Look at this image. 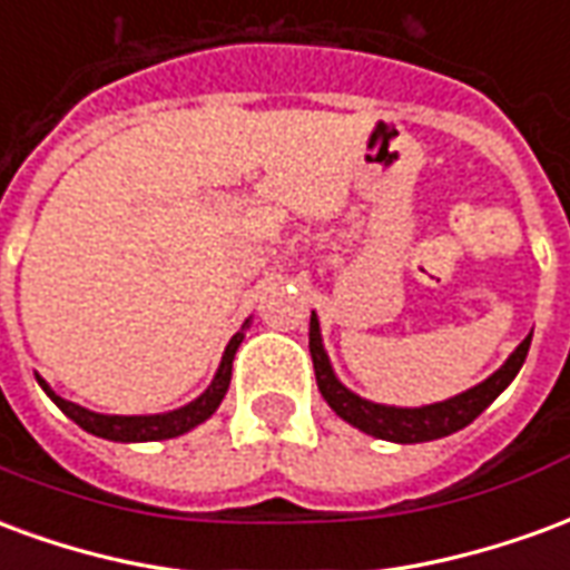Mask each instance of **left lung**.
Instances as JSON below:
<instances>
[{"label": "left lung", "mask_w": 570, "mask_h": 570, "mask_svg": "<svg viewBox=\"0 0 570 570\" xmlns=\"http://www.w3.org/2000/svg\"><path fill=\"white\" fill-rule=\"evenodd\" d=\"M308 347L311 360H314V375H317V387H321L323 400L330 403L338 419H345L347 424H354L370 436L387 442H430L449 436L454 430L466 428L470 421L479 419L485 409L498 400L507 384L513 382L515 372L522 370V363L528 357V347H531V335H528L522 345L515 347L513 354L507 357L501 370L489 375L485 382L470 387L464 394L452 396V400H442V403H430V406L419 409H400V406H382V403H370L354 391H347L345 384L335 379L330 357L323 351L321 338V321L317 314H311V333H308Z\"/></svg>", "instance_id": "1"}]
</instances>
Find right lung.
I'll use <instances>...</instances> for the list:
<instances>
[{
	"label": "right lung",
	"mask_w": 570,
	"mask_h": 570,
	"mask_svg": "<svg viewBox=\"0 0 570 570\" xmlns=\"http://www.w3.org/2000/svg\"><path fill=\"white\" fill-rule=\"evenodd\" d=\"M247 323H244V326H247ZM240 342H244V330L232 335V342L225 345L223 363H219V370L213 375L210 387H207L198 400H191L188 406L174 409V412H161V415H100V412L76 406V403H69L63 396H57L55 391L48 387V382L39 379V375H36V382L42 384L45 394L55 400L67 419H72L81 430H88L94 436H104V440L112 442L174 440V436H183V433H188L191 428H198L200 421H207L213 412L219 409L225 391H228V382H232V360H235V351L240 347Z\"/></svg>",
	"instance_id": "obj_1"
}]
</instances>
